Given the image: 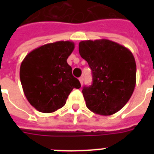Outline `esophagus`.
Listing matches in <instances>:
<instances>
[{
    "instance_id": "esophagus-1",
    "label": "esophagus",
    "mask_w": 154,
    "mask_h": 154,
    "mask_svg": "<svg viewBox=\"0 0 154 154\" xmlns=\"http://www.w3.org/2000/svg\"><path fill=\"white\" fill-rule=\"evenodd\" d=\"M79 81H80V83H81V85H83V81H84V78H83V77H81L79 78Z\"/></svg>"
}]
</instances>
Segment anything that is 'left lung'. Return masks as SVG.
Wrapping results in <instances>:
<instances>
[{
  "instance_id": "left-lung-1",
  "label": "left lung",
  "mask_w": 154,
  "mask_h": 154,
  "mask_svg": "<svg viewBox=\"0 0 154 154\" xmlns=\"http://www.w3.org/2000/svg\"><path fill=\"white\" fill-rule=\"evenodd\" d=\"M79 53L92 70L93 83L82 94L87 108L104 116L118 112L129 101L136 85V62L133 53L109 40L82 41Z\"/></svg>"
}]
</instances>
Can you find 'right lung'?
<instances>
[{"label":"right lung","instance_id":"add662e5","mask_svg":"<svg viewBox=\"0 0 154 154\" xmlns=\"http://www.w3.org/2000/svg\"><path fill=\"white\" fill-rule=\"evenodd\" d=\"M74 49L72 42H57L38 47L21 62L20 79L29 102L39 112L62 108L72 89L81 88L67 59Z\"/></svg>","mask_w":154,"mask_h":154}]
</instances>
